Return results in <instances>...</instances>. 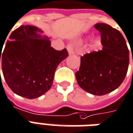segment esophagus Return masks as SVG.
<instances>
[{
	"label": "esophagus",
	"instance_id": "1",
	"mask_svg": "<svg viewBox=\"0 0 133 133\" xmlns=\"http://www.w3.org/2000/svg\"><path fill=\"white\" fill-rule=\"evenodd\" d=\"M67 50H68V52L69 54L70 55H73L74 54V50H73V46L71 45V44H68V46H67Z\"/></svg>",
	"mask_w": 133,
	"mask_h": 133
}]
</instances>
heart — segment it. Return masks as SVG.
Segmentation results:
<instances>
[{
    "label": "heart",
    "instance_id": "obj_1",
    "mask_svg": "<svg viewBox=\"0 0 133 133\" xmlns=\"http://www.w3.org/2000/svg\"><path fill=\"white\" fill-rule=\"evenodd\" d=\"M102 45V39L99 37L95 38L92 42V44H91V46L94 48H97V47H100Z\"/></svg>",
    "mask_w": 133,
    "mask_h": 133
}]
</instances>
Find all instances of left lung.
Masks as SVG:
<instances>
[{
  "mask_svg": "<svg viewBox=\"0 0 133 133\" xmlns=\"http://www.w3.org/2000/svg\"><path fill=\"white\" fill-rule=\"evenodd\" d=\"M94 28L101 32L103 49L81 57L76 78L86 92L102 96L115 91L123 82L130 56L125 38L118 30L102 23L95 24Z\"/></svg>",
  "mask_w": 133,
  "mask_h": 133,
  "instance_id": "obj_1",
  "label": "left lung"
}]
</instances>
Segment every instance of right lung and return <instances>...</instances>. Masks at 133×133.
Listing matches in <instances>:
<instances>
[{
	"label": "right lung",
	"mask_w": 133,
	"mask_h": 133,
	"mask_svg": "<svg viewBox=\"0 0 133 133\" xmlns=\"http://www.w3.org/2000/svg\"><path fill=\"white\" fill-rule=\"evenodd\" d=\"M43 33L37 26H21L11 34L3 53L0 49L5 82L16 94L27 99L38 98L50 89L55 70L68 56L66 49L51 47L50 37Z\"/></svg>",
	"instance_id": "obj_1"
}]
</instances>
